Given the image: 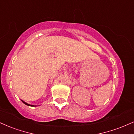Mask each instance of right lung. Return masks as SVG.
<instances>
[{
    "instance_id": "obj_1",
    "label": "right lung",
    "mask_w": 134,
    "mask_h": 134,
    "mask_svg": "<svg viewBox=\"0 0 134 134\" xmlns=\"http://www.w3.org/2000/svg\"><path fill=\"white\" fill-rule=\"evenodd\" d=\"M21 101H22V102L23 103H24L26 104V105H27V106H31V107H36V106H35V105H32V104H28V103H26L25 101H23L22 99H21Z\"/></svg>"
}]
</instances>
